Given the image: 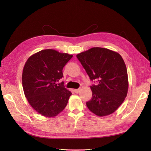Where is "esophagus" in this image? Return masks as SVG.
Returning a JSON list of instances; mask_svg holds the SVG:
<instances>
[{"label":"esophagus","instance_id":"esophagus-1","mask_svg":"<svg viewBox=\"0 0 151 151\" xmlns=\"http://www.w3.org/2000/svg\"><path fill=\"white\" fill-rule=\"evenodd\" d=\"M80 91V89H74V92L76 93H79Z\"/></svg>","mask_w":151,"mask_h":151}]
</instances>
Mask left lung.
<instances>
[{"mask_svg": "<svg viewBox=\"0 0 151 151\" xmlns=\"http://www.w3.org/2000/svg\"><path fill=\"white\" fill-rule=\"evenodd\" d=\"M91 81L92 98L86 103L99 116L115 112L126 98L129 89L127 70L120 55L107 48L94 47L76 55Z\"/></svg>", "mask_w": 151, "mask_h": 151, "instance_id": "8db88e82", "label": "left lung"}]
</instances>
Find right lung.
Masks as SVG:
<instances>
[{
    "label": "right lung",
    "instance_id": "right-lung-1",
    "mask_svg": "<svg viewBox=\"0 0 151 151\" xmlns=\"http://www.w3.org/2000/svg\"><path fill=\"white\" fill-rule=\"evenodd\" d=\"M72 55L43 50L29 57L22 70V88L28 101L45 117L55 116L67 106L72 93L63 83L62 70Z\"/></svg>",
    "mask_w": 151,
    "mask_h": 151
}]
</instances>
